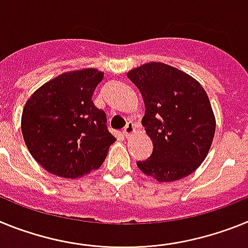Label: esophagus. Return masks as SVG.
I'll list each match as a JSON object with an SVG mask.
<instances>
[{"label": "esophagus", "mask_w": 248, "mask_h": 248, "mask_svg": "<svg viewBox=\"0 0 248 248\" xmlns=\"http://www.w3.org/2000/svg\"><path fill=\"white\" fill-rule=\"evenodd\" d=\"M133 132H135V124L131 121L127 122V124L124 126V130H122V133L124 135V137H128V136H131Z\"/></svg>", "instance_id": "esophagus-1"}]
</instances>
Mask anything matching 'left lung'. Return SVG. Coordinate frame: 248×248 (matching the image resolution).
<instances>
[{
  "label": "left lung",
  "instance_id": "left-lung-1",
  "mask_svg": "<svg viewBox=\"0 0 248 248\" xmlns=\"http://www.w3.org/2000/svg\"><path fill=\"white\" fill-rule=\"evenodd\" d=\"M127 77L145 102L142 124L154 151L137 167L158 182L191 175L207 156L216 130L210 100L195 78L169 64L151 62Z\"/></svg>",
  "mask_w": 248,
  "mask_h": 248
}]
</instances>
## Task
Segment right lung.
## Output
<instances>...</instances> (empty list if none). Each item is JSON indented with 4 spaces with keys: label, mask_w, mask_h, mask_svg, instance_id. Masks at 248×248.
<instances>
[{
    "label": "right lung",
    "mask_w": 248,
    "mask_h": 248,
    "mask_svg": "<svg viewBox=\"0 0 248 248\" xmlns=\"http://www.w3.org/2000/svg\"><path fill=\"white\" fill-rule=\"evenodd\" d=\"M103 79L94 68L62 73L26 102L22 135L33 158L46 171L77 178L97 170L116 141L92 94Z\"/></svg>",
    "instance_id": "right-lung-1"
}]
</instances>
